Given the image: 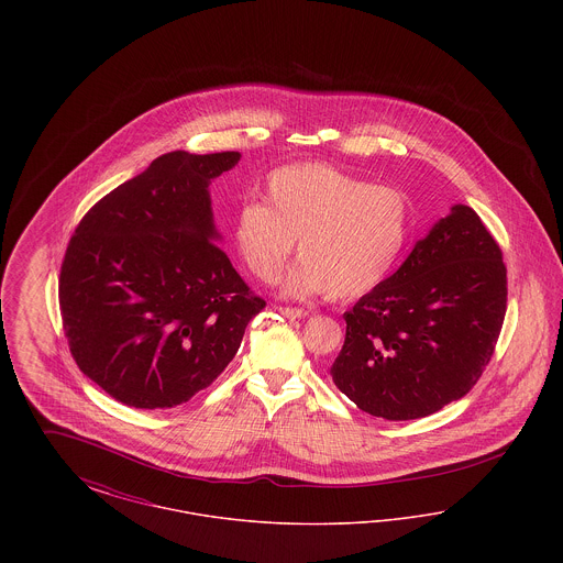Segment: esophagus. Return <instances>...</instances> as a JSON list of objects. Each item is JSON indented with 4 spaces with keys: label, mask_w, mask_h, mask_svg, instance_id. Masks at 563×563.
<instances>
[{
    "label": "esophagus",
    "mask_w": 563,
    "mask_h": 563,
    "mask_svg": "<svg viewBox=\"0 0 563 563\" xmlns=\"http://www.w3.org/2000/svg\"><path fill=\"white\" fill-rule=\"evenodd\" d=\"M278 312H280L283 317H287V319H306V317H308V310L294 308V306H280Z\"/></svg>",
    "instance_id": "esophagus-1"
}]
</instances>
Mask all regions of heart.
<instances>
[{
    "label": "heart",
    "instance_id": "1",
    "mask_svg": "<svg viewBox=\"0 0 563 563\" xmlns=\"http://www.w3.org/2000/svg\"><path fill=\"white\" fill-rule=\"evenodd\" d=\"M411 223V202L401 189L308 162L276 168L266 179L264 205L242 202L232 239L242 264L262 283L280 274L297 241L299 262L285 291L354 299L372 294L397 268Z\"/></svg>",
    "mask_w": 563,
    "mask_h": 563
}]
</instances>
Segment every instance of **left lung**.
<instances>
[{
    "mask_svg": "<svg viewBox=\"0 0 563 563\" xmlns=\"http://www.w3.org/2000/svg\"><path fill=\"white\" fill-rule=\"evenodd\" d=\"M507 294L498 242L471 207L455 205L344 314L335 386L386 420L424 418L462 399L492 361Z\"/></svg>",
    "mask_w": 563,
    "mask_h": 563,
    "instance_id": "left-lung-1",
    "label": "left lung"
}]
</instances>
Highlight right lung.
<instances>
[{"mask_svg": "<svg viewBox=\"0 0 563 563\" xmlns=\"http://www.w3.org/2000/svg\"><path fill=\"white\" fill-rule=\"evenodd\" d=\"M239 161L164 154L90 207L69 239L58 276L65 338L81 374L115 401H189L266 308L213 241L209 184Z\"/></svg>", "mask_w": 563, "mask_h": 563, "instance_id": "right-lung-1", "label": "right lung"}]
</instances>
